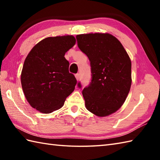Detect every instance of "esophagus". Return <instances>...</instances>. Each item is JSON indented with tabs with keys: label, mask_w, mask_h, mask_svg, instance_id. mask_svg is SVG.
<instances>
[{
	"label": "esophagus",
	"mask_w": 160,
	"mask_h": 160,
	"mask_svg": "<svg viewBox=\"0 0 160 160\" xmlns=\"http://www.w3.org/2000/svg\"><path fill=\"white\" fill-rule=\"evenodd\" d=\"M75 76H76V78L78 81L79 80V79H80V74L79 73H76V75H75Z\"/></svg>",
	"instance_id": "esophagus-1"
}]
</instances>
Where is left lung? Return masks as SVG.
I'll return each mask as SVG.
<instances>
[{"mask_svg":"<svg viewBox=\"0 0 160 160\" xmlns=\"http://www.w3.org/2000/svg\"><path fill=\"white\" fill-rule=\"evenodd\" d=\"M76 39L91 65V82L82 90L86 108L98 116H107L122 107L130 91V58L121 42L109 33L80 34ZM78 87H82L80 82Z\"/></svg>","mask_w":160,"mask_h":160,"instance_id":"obj_1","label":"left lung"}]
</instances>
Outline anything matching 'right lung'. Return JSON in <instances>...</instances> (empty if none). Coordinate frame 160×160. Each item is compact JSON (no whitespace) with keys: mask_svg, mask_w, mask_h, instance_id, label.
Segmentation results:
<instances>
[{"mask_svg":"<svg viewBox=\"0 0 160 160\" xmlns=\"http://www.w3.org/2000/svg\"><path fill=\"white\" fill-rule=\"evenodd\" d=\"M76 43L73 36L49 37L33 47L21 73L24 94L31 106L44 113L62 107L77 80L69 73L64 54Z\"/></svg>","mask_w":160,"mask_h":160,"instance_id":"1","label":"right lung"}]
</instances>
